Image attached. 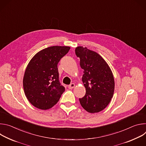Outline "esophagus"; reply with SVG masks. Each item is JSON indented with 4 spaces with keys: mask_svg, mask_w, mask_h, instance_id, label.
Instances as JSON below:
<instances>
[{
    "mask_svg": "<svg viewBox=\"0 0 146 146\" xmlns=\"http://www.w3.org/2000/svg\"><path fill=\"white\" fill-rule=\"evenodd\" d=\"M74 87H75V84H74V83H72V84H70L69 86H68L69 89H73Z\"/></svg>",
    "mask_w": 146,
    "mask_h": 146,
    "instance_id": "obj_1",
    "label": "esophagus"
}]
</instances>
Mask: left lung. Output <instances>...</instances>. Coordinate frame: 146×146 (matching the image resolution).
I'll use <instances>...</instances> for the list:
<instances>
[{"mask_svg": "<svg viewBox=\"0 0 146 146\" xmlns=\"http://www.w3.org/2000/svg\"><path fill=\"white\" fill-rule=\"evenodd\" d=\"M75 52L80 58L81 68L84 69L82 80L86 90L84 96L79 99L80 104L89 113H98L106 108L113 98L114 80L112 72L96 52L78 47Z\"/></svg>", "mask_w": 146, "mask_h": 146, "instance_id": "1", "label": "left lung"}]
</instances>
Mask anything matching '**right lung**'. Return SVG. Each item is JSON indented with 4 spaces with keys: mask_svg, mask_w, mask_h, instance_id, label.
Returning <instances> with one entry per match:
<instances>
[{
    "mask_svg": "<svg viewBox=\"0 0 146 146\" xmlns=\"http://www.w3.org/2000/svg\"><path fill=\"white\" fill-rule=\"evenodd\" d=\"M69 47L52 46L41 50L30 60L23 79L25 94L35 107L47 110L59 101L65 90L59 81L58 64Z\"/></svg>",
    "mask_w": 146,
    "mask_h": 146,
    "instance_id": "add662e5",
    "label": "right lung"
}]
</instances>
